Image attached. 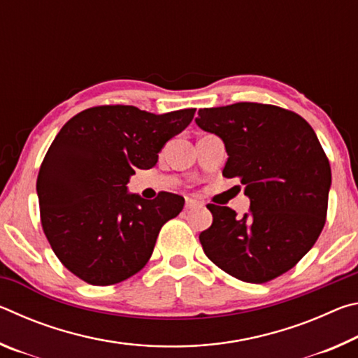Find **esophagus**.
I'll list each match as a JSON object with an SVG mask.
<instances>
[{
    "mask_svg": "<svg viewBox=\"0 0 358 358\" xmlns=\"http://www.w3.org/2000/svg\"><path fill=\"white\" fill-rule=\"evenodd\" d=\"M202 202H199L197 199H192V197H186V203L185 207L186 210H191V208H196V207H201Z\"/></svg>",
    "mask_w": 358,
    "mask_h": 358,
    "instance_id": "esophagus-1",
    "label": "esophagus"
}]
</instances>
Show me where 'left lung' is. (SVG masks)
<instances>
[{
    "instance_id": "left-lung-1",
    "label": "left lung",
    "mask_w": 358,
    "mask_h": 358,
    "mask_svg": "<svg viewBox=\"0 0 358 358\" xmlns=\"http://www.w3.org/2000/svg\"><path fill=\"white\" fill-rule=\"evenodd\" d=\"M196 123L222 138V175L238 178L250 213L208 203L213 224L199 235L203 252L237 280L262 284L286 273L322 232L330 162L316 132L286 108L237 102L201 108Z\"/></svg>"
}]
</instances>
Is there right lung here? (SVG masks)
<instances>
[{"mask_svg":"<svg viewBox=\"0 0 358 358\" xmlns=\"http://www.w3.org/2000/svg\"><path fill=\"white\" fill-rule=\"evenodd\" d=\"M194 113L99 106L77 113L58 132L36 191L45 237L71 273L110 286L148 262L161 227L183 210L185 199L162 191L145 201L126 185L136 169L156 166L157 153Z\"/></svg>","mask_w":358,"mask_h":358,"instance_id":"add662e5","label":"right lung"}]
</instances>
